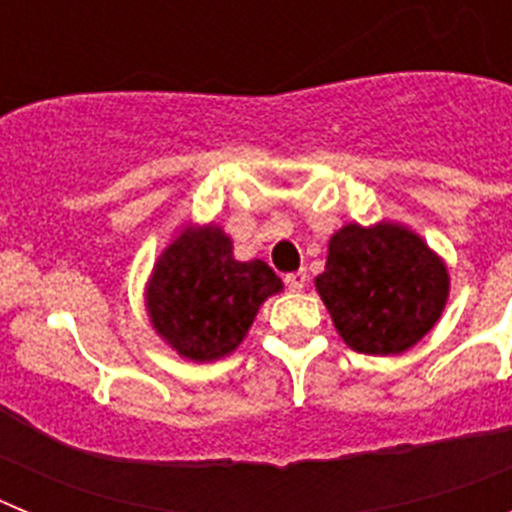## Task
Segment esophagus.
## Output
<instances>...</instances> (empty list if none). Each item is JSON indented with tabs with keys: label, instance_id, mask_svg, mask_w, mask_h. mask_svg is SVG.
<instances>
[{
	"label": "esophagus",
	"instance_id": "34e87169",
	"mask_svg": "<svg viewBox=\"0 0 512 512\" xmlns=\"http://www.w3.org/2000/svg\"><path fill=\"white\" fill-rule=\"evenodd\" d=\"M284 284H287V287L292 289V292H300V289L307 284V271L305 269L289 271L287 277H284Z\"/></svg>",
	"mask_w": 512,
	"mask_h": 512
}]
</instances>
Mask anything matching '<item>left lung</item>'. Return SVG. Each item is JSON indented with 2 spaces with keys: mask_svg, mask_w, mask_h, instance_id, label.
Wrapping results in <instances>:
<instances>
[{
  "mask_svg": "<svg viewBox=\"0 0 512 512\" xmlns=\"http://www.w3.org/2000/svg\"><path fill=\"white\" fill-rule=\"evenodd\" d=\"M315 287L348 346L387 356L408 351L441 318L449 274L410 230L351 223L330 238Z\"/></svg>",
  "mask_w": 512,
  "mask_h": 512,
  "instance_id": "1",
  "label": "left lung"
}]
</instances>
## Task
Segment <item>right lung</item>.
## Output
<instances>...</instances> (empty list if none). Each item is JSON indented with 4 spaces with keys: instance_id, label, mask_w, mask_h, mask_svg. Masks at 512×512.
Wrapping results in <instances>:
<instances>
[{
    "instance_id": "add662e5",
    "label": "right lung",
    "mask_w": 512,
    "mask_h": 512,
    "mask_svg": "<svg viewBox=\"0 0 512 512\" xmlns=\"http://www.w3.org/2000/svg\"><path fill=\"white\" fill-rule=\"evenodd\" d=\"M279 289L282 279L269 264L235 261L228 235L207 225L182 233L161 253L148 284V312L179 354L212 361L243 341L261 302Z\"/></svg>"
}]
</instances>
